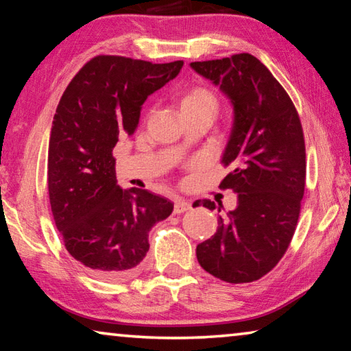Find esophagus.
Masks as SVG:
<instances>
[{"instance_id":"esophagus-1","label":"esophagus","mask_w":351,"mask_h":351,"mask_svg":"<svg viewBox=\"0 0 351 351\" xmlns=\"http://www.w3.org/2000/svg\"><path fill=\"white\" fill-rule=\"evenodd\" d=\"M190 209H192V203H190L189 199L180 198V199L175 201V207H173L175 213H184V212H187Z\"/></svg>"}]
</instances>
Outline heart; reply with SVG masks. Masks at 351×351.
<instances>
[{
	"instance_id": "b5f03b06",
	"label": "heart",
	"mask_w": 351,
	"mask_h": 351,
	"mask_svg": "<svg viewBox=\"0 0 351 351\" xmlns=\"http://www.w3.org/2000/svg\"><path fill=\"white\" fill-rule=\"evenodd\" d=\"M180 108L182 114L195 111L217 112L218 97L206 86H192L184 91L180 97Z\"/></svg>"
}]
</instances>
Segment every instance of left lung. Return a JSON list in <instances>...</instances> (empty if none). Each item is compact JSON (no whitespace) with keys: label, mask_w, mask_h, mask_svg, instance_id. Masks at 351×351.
Wrapping results in <instances>:
<instances>
[{"label":"left lung","mask_w":351,"mask_h":351,"mask_svg":"<svg viewBox=\"0 0 351 351\" xmlns=\"http://www.w3.org/2000/svg\"><path fill=\"white\" fill-rule=\"evenodd\" d=\"M234 105L223 153L232 171L219 184L239 193L237 209L197 246L201 268L228 283H247L274 268L293 240L305 192V139L288 93L251 54L190 63ZM201 204L221 210L210 199Z\"/></svg>","instance_id":"1"}]
</instances>
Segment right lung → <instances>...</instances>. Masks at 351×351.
Returning <instances> with one entry per match:
<instances>
[{
  "label": "right lung",
  "mask_w": 351,
  "mask_h": 351,
  "mask_svg": "<svg viewBox=\"0 0 351 351\" xmlns=\"http://www.w3.org/2000/svg\"><path fill=\"white\" fill-rule=\"evenodd\" d=\"M182 64L97 56L58 102L47 154L52 215L66 251L100 280L133 277L150 247L148 232L173 210L167 198L117 186L112 148L134 133L142 104Z\"/></svg>",
  "instance_id": "1"
}]
</instances>
